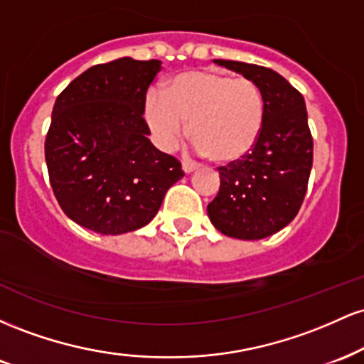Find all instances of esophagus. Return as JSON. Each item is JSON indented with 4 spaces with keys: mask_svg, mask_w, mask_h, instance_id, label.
Segmentation results:
<instances>
[{
    "mask_svg": "<svg viewBox=\"0 0 364 364\" xmlns=\"http://www.w3.org/2000/svg\"><path fill=\"white\" fill-rule=\"evenodd\" d=\"M196 168H198V166H196L195 162H188V161L183 162V171H185V173H188V174L193 173Z\"/></svg>",
    "mask_w": 364,
    "mask_h": 364,
    "instance_id": "1",
    "label": "esophagus"
}]
</instances>
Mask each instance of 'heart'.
<instances>
[{
	"instance_id": "b5f03b06",
	"label": "heart",
	"mask_w": 364,
	"mask_h": 364,
	"mask_svg": "<svg viewBox=\"0 0 364 364\" xmlns=\"http://www.w3.org/2000/svg\"><path fill=\"white\" fill-rule=\"evenodd\" d=\"M145 119L154 139L173 150L185 135L208 159L236 162L252 152L265 123V97L257 82L214 70H191L166 83L164 95L149 92Z\"/></svg>"
}]
</instances>
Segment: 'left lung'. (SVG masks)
Returning <instances> with one entry per match:
<instances>
[{
	"instance_id": "8db88e82",
	"label": "left lung",
	"mask_w": 364,
	"mask_h": 364,
	"mask_svg": "<svg viewBox=\"0 0 364 364\" xmlns=\"http://www.w3.org/2000/svg\"><path fill=\"white\" fill-rule=\"evenodd\" d=\"M260 85L265 123L252 152L220 166L219 193L207 205L217 231L237 240H262L294 219L306 195L313 139L301 92L282 75L250 63L214 60Z\"/></svg>"
}]
</instances>
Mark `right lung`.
Wrapping results in <instances>:
<instances>
[{
    "label": "right lung",
    "mask_w": 364,
    "mask_h": 364,
    "mask_svg": "<svg viewBox=\"0 0 364 364\" xmlns=\"http://www.w3.org/2000/svg\"><path fill=\"white\" fill-rule=\"evenodd\" d=\"M161 61L132 58L95 65L58 95L46 135V164L66 215L101 235L144 228L181 162L150 144L145 94Z\"/></svg>",
    "instance_id": "1"
}]
</instances>
